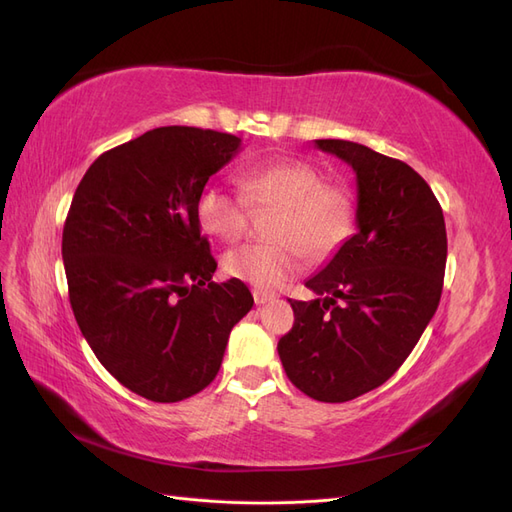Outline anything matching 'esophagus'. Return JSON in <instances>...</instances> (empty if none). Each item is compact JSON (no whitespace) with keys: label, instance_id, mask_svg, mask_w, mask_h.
<instances>
[{"label":"esophagus","instance_id":"esophagus-1","mask_svg":"<svg viewBox=\"0 0 512 512\" xmlns=\"http://www.w3.org/2000/svg\"><path fill=\"white\" fill-rule=\"evenodd\" d=\"M254 301H256V305H265V303L273 301V294L262 292V290H254Z\"/></svg>","mask_w":512,"mask_h":512}]
</instances>
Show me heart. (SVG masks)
Returning <instances> with one entry per match:
<instances>
[{
    "mask_svg": "<svg viewBox=\"0 0 512 512\" xmlns=\"http://www.w3.org/2000/svg\"><path fill=\"white\" fill-rule=\"evenodd\" d=\"M239 185L246 194L224 185H207L196 203L198 222L211 237L235 243L243 237L254 207H275L269 237L230 250L222 267L232 280L258 290L282 288L307 267V256H333L352 232L354 205L350 194L305 160L284 158L245 166Z\"/></svg>",
    "mask_w": 512,
    "mask_h": 512,
    "instance_id": "1",
    "label": "heart"
}]
</instances>
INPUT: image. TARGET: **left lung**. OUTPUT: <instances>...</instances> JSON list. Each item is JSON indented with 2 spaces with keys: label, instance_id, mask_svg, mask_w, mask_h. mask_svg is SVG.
Returning a JSON list of instances; mask_svg holds the SVG:
<instances>
[{
  "label": "left lung",
  "instance_id": "left-lung-1",
  "mask_svg": "<svg viewBox=\"0 0 512 512\" xmlns=\"http://www.w3.org/2000/svg\"><path fill=\"white\" fill-rule=\"evenodd\" d=\"M314 143L354 170L356 232L305 282L322 299H288L294 324L277 352L299 391L342 404L389 380L436 314L446 226L406 162L339 138Z\"/></svg>",
  "mask_w": 512,
  "mask_h": 512
}]
</instances>
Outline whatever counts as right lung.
Returning a JSON list of instances; mask_svg holds the SVG:
<instances>
[{"mask_svg":"<svg viewBox=\"0 0 512 512\" xmlns=\"http://www.w3.org/2000/svg\"><path fill=\"white\" fill-rule=\"evenodd\" d=\"M239 149L224 132L149 130L102 153L72 198L61 256L74 318L108 374L158 404L213 382L254 305L243 282L211 280L218 262L196 215Z\"/></svg>","mask_w":512,"mask_h":512,"instance_id":"1","label":"right lung"}]
</instances>
